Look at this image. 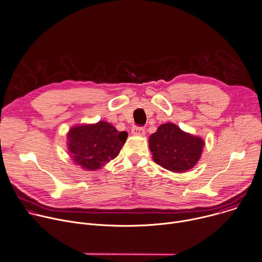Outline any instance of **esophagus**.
<instances>
[{
    "label": "esophagus",
    "mask_w": 262,
    "mask_h": 262,
    "mask_svg": "<svg viewBox=\"0 0 262 262\" xmlns=\"http://www.w3.org/2000/svg\"><path fill=\"white\" fill-rule=\"evenodd\" d=\"M132 134L134 136H139V137H143L145 136V129L143 127H134L132 129Z\"/></svg>",
    "instance_id": "34e87169"
}]
</instances>
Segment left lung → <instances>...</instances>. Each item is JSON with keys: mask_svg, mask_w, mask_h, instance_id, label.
Returning a JSON list of instances; mask_svg holds the SVG:
<instances>
[{"mask_svg": "<svg viewBox=\"0 0 262 262\" xmlns=\"http://www.w3.org/2000/svg\"><path fill=\"white\" fill-rule=\"evenodd\" d=\"M205 145L201 137L185 133L174 123L160 125L149 137L154 161L174 173H184L199 162Z\"/></svg>", "mask_w": 262, "mask_h": 262, "instance_id": "obj_1", "label": "left lung"}]
</instances>
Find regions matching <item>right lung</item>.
Returning <instances> with one entry per match:
<instances>
[{"label":"right lung","instance_id":"1","mask_svg":"<svg viewBox=\"0 0 262 262\" xmlns=\"http://www.w3.org/2000/svg\"><path fill=\"white\" fill-rule=\"evenodd\" d=\"M127 139L106 121L77 124L67 133V149L72 161L87 171H95L114 160Z\"/></svg>","mask_w":262,"mask_h":262}]
</instances>
